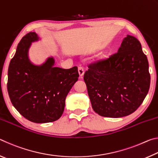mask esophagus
Instances as JSON below:
<instances>
[{
	"mask_svg": "<svg viewBox=\"0 0 158 158\" xmlns=\"http://www.w3.org/2000/svg\"><path fill=\"white\" fill-rule=\"evenodd\" d=\"M78 71H79L80 78H82L83 76H84V68H83L82 66H79L78 68Z\"/></svg>",
	"mask_w": 158,
	"mask_h": 158,
	"instance_id": "esophagus-1",
	"label": "esophagus"
}]
</instances>
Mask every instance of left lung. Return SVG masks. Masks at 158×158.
I'll use <instances>...</instances> for the list:
<instances>
[{"label": "left lung", "mask_w": 158, "mask_h": 158, "mask_svg": "<svg viewBox=\"0 0 158 158\" xmlns=\"http://www.w3.org/2000/svg\"><path fill=\"white\" fill-rule=\"evenodd\" d=\"M88 67L84 79L93 109L100 116H128L148 94L151 82L148 59L134 36L127 35L116 53Z\"/></svg>", "instance_id": "1"}]
</instances>
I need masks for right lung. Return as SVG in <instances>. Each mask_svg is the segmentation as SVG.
<instances>
[{"label": "right lung", "mask_w": 158, "mask_h": 158, "mask_svg": "<svg viewBox=\"0 0 158 158\" xmlns=\"http://www.w3.org/2000/svg\"><path fill=\"white\" fill-rule=\"evenodd\" d=\"M42 41L35 32L21 40L8 68L7 91L15 108L31 122L45 123L60 118L65 98L79 77L78 68L55 67V59L48 56L41 64L30 59L32 43Z\"/></svg>", "instance_id": "obj_1"}]
</instances>
